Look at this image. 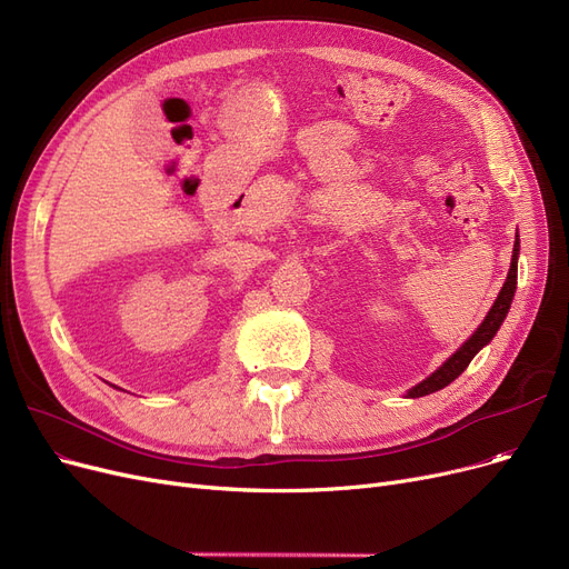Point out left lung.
<instances>
[{
  "label": "left lung",
  "mask_w": 569,
  "mask_h": 569,
  "mask_svg": "<svg viewBox=\"0 0 569 569\" xmlns=\"http://www.w3.org/2000/svg\"><path fill=\"white\" fill-rule=\"evenodd\" d=\"M517 256H519V234L515 239V256H512V264H510V274H507V279H505V283H502V288L498 292V300L493 302V307L487 313L485 322L477 327V332L436 373H431L427 380H422L420 385L412 387V390L408 392L410 399L427 397V395L438 392V390H442V387L450 385L455 378H459L466 371V367L470 365L472 357L480 352L496 337V332L500 330V325H502L507 311H510L512 297H515V290H517Z\"/></svg>",
  "instance_id": "8db88e82"
}]
</instances>
